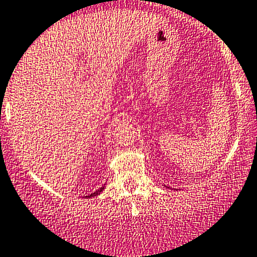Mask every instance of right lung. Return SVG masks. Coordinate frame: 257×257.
<instances>
[{
    "label": "right lung",
    "mask_w": 257,
    "mask_h": 257,
    "mask_svg": "<svg viewBox=\"0 0 257 257\" xmlns=\"http://www.w3.org/2000/svg\"><path fill=\"white\" fill-rule=\"evenodd\" d=\"M104 189H105V186H102V188H100V189H98L97 191H94V193L89 194V195H88V196H85V198H92V196H97V195H99L100 193H103V190H104Z\"/></svg>",
    "instance_id": "right-lung-1"
}]
</instances>
